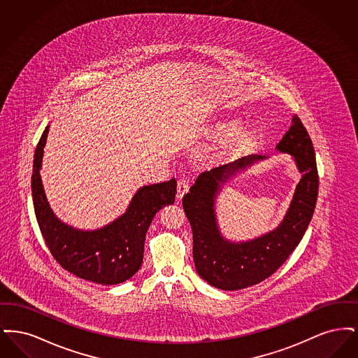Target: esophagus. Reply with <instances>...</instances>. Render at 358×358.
Segmentation results:
<instances>
[{
  "mask_svg": "<svg viewBox=\"0 0 358 358\" xmlns=\"http://www.w3.org/2000/svg\"><path fill=\"white\" fill-rule=\"evenodd\" d=\"M187 190H189V181L187 178H180L177 181V199H182Z\"/></svg>",
  "mask_w": 358,
  "mask_h": 358,
  "instance_id": "esophagus-1",
  "label": "esophagus"
}]
</instances>
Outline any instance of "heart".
Instances as JSON below:
<instances>
[{"label":"heart","mask_w":358,"mask_h":358,"mask_svg":"<svg viewBox=\"0 0 358 358\" xmlns=\"http://www.w3.org/2000/svg\"><path fill=\"white\" fill-rule=\"evenodd\" d=\"M234 127H235V124H231V123L220 124V126H217V129L215 130V133H216L217 136H224V134H227L229 130H232ZM251 136H252V131H250V130H247V129L238 130V131L235 133L234 142H235V145H241V143L247 142V141L251 138Z\"/></svg>","instance_id":"1"}]
</instances>
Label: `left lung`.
<instances>
[{"label": "left lung", "mask_w": 358, "mask_h": 358, "mask_svg": "<svg viewBox=\"0 0 358 358\" xmlns=\"http://www.w3.org/2000/svg\"><path fill=\"white\" fill-rule=\"evenodd\" d=\"M276 149L291 154L302 178L289 210L273 231L254 240L232 243L219 229L215 200L222 185L236 171L266 157L250 155L201 173L182 199L193 232V260L199 275L216 289H245L271 276L296 248L314 213L318 197V171L311 138L298 115Z\"/></svg>", "instance_id": "left-lung-1"}]
</instances>
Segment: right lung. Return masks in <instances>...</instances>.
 <instances>
[{
  "label": "right lung",
  "mask_w": 358,
  "mask_h": 358,
  "mask_svg": "<svg viewBox=\"0 0 358 358\" xmlns=\"http://www.w3.org/2000/svg\"><path fill=\"white\" fill-rule=\"evenodd\" d=\"M48 131L50 126L36 146L31 185L36 219L48 250L64 270L85 280L111 286L130 279L141 268L145 236L155 213L174 203L176 180L141 187L126 212L101 229H76L55 216L45 197L40 169Z\"/></svg>",
  "instance_id": "1"
}]
</instances>
